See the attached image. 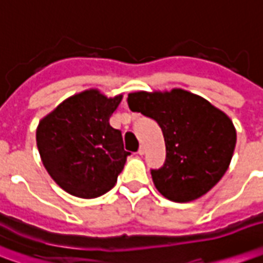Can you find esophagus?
<instances>
[{"label": "esophagus", "instance_id": "obj_1", "mask_svg": "<svg viewBox=\"0 0 263 263\" xmlns=\"http://www.w3.org/2000/svg\"><path fill=\"white\" fill-rule=\"evenodd\" d=\"M144 153H146V147H144L143 144H142V146H140V147H139V150H138V154H140V156H143Z\"/></svg>", "mask_w": 263, "mask_h": 263}]
</instances>
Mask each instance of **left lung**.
<instances>
[{"label":"left lung","instance_id":"obj_1","mask_svg":"<svg viewBox=\"0 0 263 263\" xmlns=\"http://www.w3.org/2000/svg\"><path fill=\"white\" fill-rule=\"evenodd\" d=\"M128 106L156 120L162 129L166 160L153 169L154 185L173 202H191L209 192L228 171L236 146L232 120L199 95L183 88L136 91Z\"/></svg>","mask_w":263,"mask_h":263}]
</instances>
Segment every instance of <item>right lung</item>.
I'll return each instance as SVG.
<instances>
[{
  "mask_svg": "<svg viewBox=\"0 0 263 263\" xmlns=\"http://www.w3.org/2000/svg\"><path fill=\"white\" fill-rule=\"evenodd\" d=\"M123 94L107 98L97 88L82 91L60 103L36 128L42 164L64 191L78 198H97L115 187L129 153L121 131L109 119Z\"/></svg>",
  "mask_w": 263,
  "mask_h": 263,
  "instance_id": "right-lung-1",
  "label": "right lung"
}]
</instances>
